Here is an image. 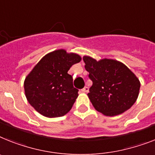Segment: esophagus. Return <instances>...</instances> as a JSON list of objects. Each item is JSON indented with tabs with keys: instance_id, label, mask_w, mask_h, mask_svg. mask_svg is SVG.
<instances>
[{
	"instance_id": "1",
	"label": "esophagus",
	"mask_w": 155,
	"mask_h": 155,
	"mask_svg": "<svg viewBox=\"0 0 155 155\" xmlns=\"http://www.w3.org/2000/svg\"><path fill=\"white\" fill-rule=\"evenodd\" d=\"M81 91H82L83 93H87V92L89 91V88L87 86H85L82 89H81Z\"/></svg>"
}]
</instances>
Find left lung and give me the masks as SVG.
<instances>
[{
	"instance_id": "obj_1",
	"label": "left lung",
	"mask_w": 155,
	"mask_h": 155,
	"mask_svg": "<svg viewBox=\"0 0 155 155\" xmlns=\"http://www.w3.org/2000/svg\"><path fill=\"white\" fill-rule=\"evenodd\" d=\"M83 61L93 81L88 96L97 111L105 116H117L135 104L140 82L124 64L108 58L97 61L89 56H84Z\"/></svg>"
}]
</instances>
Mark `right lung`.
Instances as JSON below:
<instances>
[{
    "instance_id": "obj_1",
    "label": "right lung",
    "mask_w": 155,
    "mask_h": 155,
    "mask_svg": "<svg viewBox=\"0 0 155 155\" xmlns=\"http://www.w3.org/2000/svg\"><path fill=\"white\" fill-rule=\"evenodd\" d=\"M81 60L63 49L47 54L35 65L24 81V92L31 105L41 115L54 118L66 115L72 108L78 89L73 85L68 70Z\"/></svg>"
}]
</instances>
